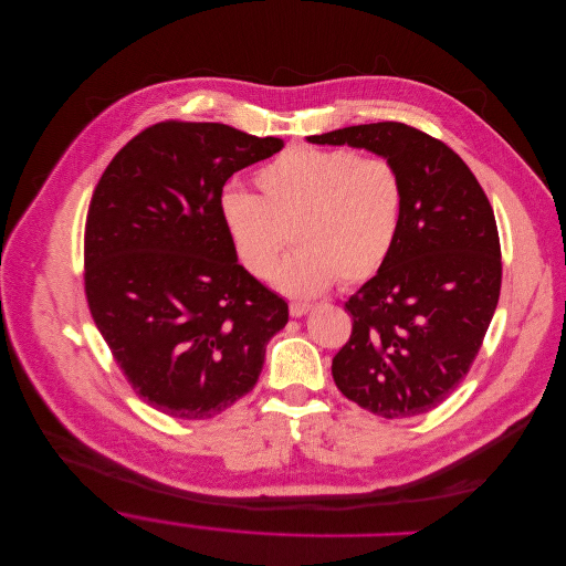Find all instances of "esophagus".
I'll list each match as a JSON object with an SVG mask.
<instances>
[{
  "mask_svg": "<svg viewBox=\"0 0 566 566\" xmlns=\"http://www.w3.org/2000/svg\"><path fill=\"white\" fill-rule=\"evenodd\" d=\"M312 310L310 303H290V314L292 316H305Z\"/></svg>",
  "mask_w": 566,
  "mask_h": 566,
  "instance_id": "obj_1",
  "label": "esophagus"
}]
</instances>
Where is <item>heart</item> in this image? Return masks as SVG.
I'll return each mask as SVG.
<instances>
[{
  "mask_svg": "<svg viewBox=\"0 0 566 566\" xmlns=\"http://www.w3.org/2000/svg\"><path fill=\"white\" fill-rule=\"evenodd\" d=\"M254 182L261 198L224 189L218 198L222 230L241 268L270 281L279 272L292 296H314L338 279L355 285L390 256L401 224L406 189L395 163L359 151L290 147L263 165Z\"/></svg>",
  "mask_w": 566,
  "mask_h": 566,
  "instance_id": "obj_1",
  "label": "heart"
}]
</instances>
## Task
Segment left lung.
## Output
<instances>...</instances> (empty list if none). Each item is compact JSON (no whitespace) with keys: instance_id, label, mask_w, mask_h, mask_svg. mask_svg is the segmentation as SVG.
<instances>
[{"instance_id":"1","label":"left lung","mask_w":566,"mask_h":566,"mask_svg":"<svg viewBox=\"0 0 566 566\" xmlns=\"http://www.w3.org/2000/svg\"><path fill=\"white\" fill-rule=\"evenodd\" d=\"M395 163L406 202L388 261L348 301L350 342L332 359L336 388L386 419L437 408L473 366L502 285L493 207L441 140L375 123L307 138Z\"/></svg>"}]
</instances>
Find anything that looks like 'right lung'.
<instances>
[{
	"label": "right lung",
	"instance_id": "right-lung-1",
	"mask_svg": "<svg viewBox=\"0 0 566 566\" xmlns=\"http://www.w3.org/2000/svg\"><path fill=\"white\" fill-rule=\"evenodd\" d=\"M283 149L220 123L167 120L104 169L86 213L84 292L140 399L209 419L259 381L287 303L250 276L222 230L218 198L237 171Z\"/></svg>",
	"mask_w": 566,
	"mask_h": 566
}]
</instances>
